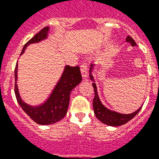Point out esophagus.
<instances>
[{
  "instance_id": "esophagus-1",
  "label": "esophagus",
  "mask_w": 159,
  "mask_h": 159,
  "mask_svg": "<svg viewBox=\"0 0 159 159\" xmlns=\"http://www.w3.org/2000/svg\"><path fill=\"white\" fill-rule=\"evenodd\" d=\"M81 73H82L83 79H86L87 77V75H88V67H87L86 63H82L81 65Z\"/></svg>"
}]
</instances>
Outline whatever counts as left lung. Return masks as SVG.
<instances>
[{"instance_id":"1","label":"left lung","mask_w":159,"mask_h":159,"mask_svg":"<svg viewBox=\"0 0 159 159\" xmlns=\"http://www.w3.org/2000/svg\"><path fill=\"white\" fill-rule=\"evenodd\" d=\"M126 42L130 43L131 46H136V43L130 36H128L126 38ZM94 67L95 65L92 64L90 66L89 70L90 79L93 82H95V80L93 76H92V71H93ZM92 86H93L95 92V97L94 99H93V109H94L95 116L101 122H102L105 125L110 126H120L125 125L130 120H132L142 108V106H141V107H139L137 111L130 114H121L116 112V111H111L108 108H106L101 102L99 96H98V92H97V85L95 82L92 83Z\"/></svg>"}]
</instances>
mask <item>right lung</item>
Wrapping results in <instances>:
<instances>
[{
  "mask_svg": "<svg viewBox=\"0 0 159 159\" xmlns=\"http://www.w3.org/2000/svg\"><path fill=\"white\" fill-rule=\"evenodd\" d=\"M49 27H44L38 34H36L30 40H29L23 47L20 55L25 51L27 46L31 43L41 42L48 38ZM18 62H16L15 69V93L19 105L23 111L28 115L34 122L41 125H53L61 120L67 114L70 101V94L72 90L82 82V77L80 72V67L65 66L64 70L55 85L54 88L49 94V97L44 102L38 106H30L24 102L21 98L17 86L18 79Z\"/></svg>",
  "mask_w": 159,
  "mask_h": 159,
  "instance_id": "right-lung-1",
  "label": "right lung"
}]
</instances>
